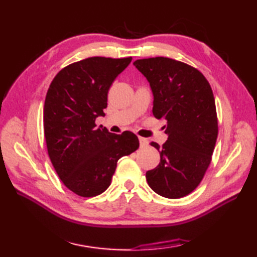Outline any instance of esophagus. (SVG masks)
I'll list each match as a JSON object with an SVG mask.
<instances>
[{
  "mask_svg": "<svg viewBox=\"0 0 257 257\" xmlns=\"http://www.w3.org/2000/svg\"><path fill=\"white\" fill-rule=\"evenodd\" d=\"M139 141H140V147L141 148H145V147L148 146V140H147L146 138H143V137H139Z\"/></svg>",
  "mask_w": 257,
  "mask_h": 257,
  "instance_id": "esophagus-1",
  "label": "esophagus"
}]
</instances>
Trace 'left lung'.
<instances>
[{
  "mask_svg": "<svg viewBox=\"0 0 257 257\" xmlns=\"http://www.w3.org/2000/svg\"><path fill=\"white\" fill-rule=\"evenodd\" d=\"M134 65L148 79L152 113L166 119L168 140L160 147V163L147 171L149 187L161 196L180 199L196 189L209 168L219 125L209 81L200 70L168 57L137 59Z\"/></svg>",
  "mask_w": 257,
  "mask_h": 257,
  "instance_id": "obj_1",
  "label": "left lung"
}]
</instances>
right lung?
I'll use <instances>...</instances> for the list:
<instances>
[{
	"label": "right lung",
	"instance_id": "obj_1",
	"mask_svg": "<svg viewBox=\"0 0 257 257\" xmlns=\"http://www.w3.org/2000/svg\"><path fill=\"white\" fill-rule=\"evenodd\" d=\"M133 57H89L59 70L47 90L44 134L52 165L59 179L79 196L106 191L120 158L139 148L135 134L96 127L105 116L108 90Z\"/></svg>",
	"mask_w": 257,
	"mask_h": 257
}]
</instances>
